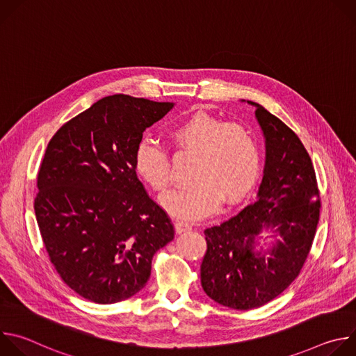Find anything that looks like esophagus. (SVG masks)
Returning <instances> with one entry per match:
<instances>
[{
  "label": "esophagus",
  "mask_w": 356,
  "mask_h": 356,
  "mask_svg": "<svg viewBox=\"0 0 356 356\" xmlns=\"http://www.w3.org/2000/svg\"><path fill=\"white\" fill-rule=\"evenodd\" d=\"M175 227H176V231H177L179 234H181V232H187V231H190V229H191V225H190L188 222H186V221H176Z\"/></svg>",
  "instance_id": "34e87169"
}]
</instances>
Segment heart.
Masks as SVG:
<instances>
[{
	"instance_id": "obj_1",
	"label": "heart",
	"mask_w": 356,
	"mask_h": 356,
	"mask_svg": "<svg viewBox=\"0 0 356 356\" xmlns=\"http://www.w3.org/2000/svg\"><path fill=\"white\" fill-rule=\"evenodd\" d=\"M170 139L179 154L195 155L190 169L193 181L162 198L165 209L176 218L206 217L220 207L222 198L236 202L259 177V143L238 122L195 113L170 129ZM134 169L158 193H165L172 184L169 150L154 140L143 139L138 143Z\"/></svg>"
}]
</instances>
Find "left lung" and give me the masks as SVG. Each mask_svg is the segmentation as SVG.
Segmentation results:
<instances>
[{
	"label": "left lung",
	"mask_w": 356,
	"mask_h": 356,
	"mask_svg": "<svg viewBox=\"0 0 356 356\" xmlns=\"http://www.w3.org/2000/svg\"><path fill=\"white\" fill-rule=\"evenodd\" d=\"M255 106L266 139L258 197L204 229L207 250L200 268L206 294L234 310L258 309L291 284L310 253L321 209L309 152L284 122ZM269 227L282 236L270 256L254 250V239Z\"/></svg>",
	"instance_id": "1"
}]
</instances>
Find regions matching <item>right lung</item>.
Wrapping results in <instances>:
<instances>
[{"label": "right lung", "mask_w": 356, "mask_h": 356, "mask_svg": "<svg viewBox=\"0 0 356 356\" xmlns=\"http://www.w3.org/2000/svg\"><path fill=\"white\" fill-rule=\"evenodd\" d=\"M172 107L108 95L47 143L33 202L38 227L62 280L90 301L113 304L136 294L156 250L175 236L170 217L134 169L143 131Z\"/></svg>", "instance_id": "right-lung-1"}]
</instances>
